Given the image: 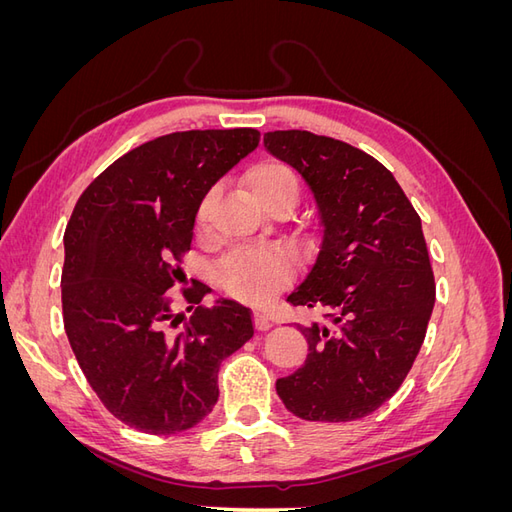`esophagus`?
<instances>
[{
	"label": "esophagus",
	"mask_w": 512,
	"mask_h": 512,
	"mask_svg": "<svg viewBox=\"0 0 512 512\" xmlns=\"http://www.w3.org/2000/svg\"><path fill=\"white\" fill-rule=\"evenodd\" d=\"M254 324H256V329H258V331H267V329H271V320H269L265 314H260V312H256V314H254Z\"/></svg>",
	"instance_id": "1"
}]
</instances>
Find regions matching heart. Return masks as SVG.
Listing matches in <instances>:
<instances>
[{"label":"heart","mask_w":512,"mask_h":512,"mask_svg":"<svg viewBox=\"0 0 512 512\" xmlns=\"http://www.w3.org/2000/svg\"><path fill=\"white\" fill-rule=\"evenodd\" d=\"M247 188L267 211L277 205L292 207L301 192L292 168L275 160L258 162L247 175ZM207 209L209 200L198 209L200 226L207 222ZM290 275L292 260L284 250H252L226 258L215 273V282L228 297L258 305L280 292L290 282Z\"/></svg>","instance_id":"heart-1"}]
</instances>
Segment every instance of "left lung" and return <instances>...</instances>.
I'll return each mask as SVG.
<instances>
[{
	"label": "left lung",
	"instance_id": "left-lung-1",
	"mask_svg": "<svg viewBox=\"0 0 512 512\" xmlns=\"http://www.w3.org/2000/svg\"><path fill=\"white\" fill-rule=\"evenodd\" d=\"M265 147L299 170L322 224L312 267L286 301L324 322L299 324L307 359L275 389L305 421H356L397 393L423 346L436 282L421 218L391 170L348 143L275 130Z\"/></svg>",
	"mask_w": 512,
	"mask_h": 512
}]
</instances>
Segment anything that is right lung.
I'll return each instance as SVG.
<instances>
[{"instance_id":"add662e5","label":"right lung","mask_w":512,"mask_h":512,"mask_svg":"<svg viewBox=\"0 0 512 512\" xmlns=\"http://www.w3.org/2000/svg\"><path fill=\"white\" fill-rule=\"evenodd\" d=\"M260 132H173L128 151L81 194L66 226L61 307L72 352L106 410L138 431L170 436L198 425L220 397L226 356L254 335L237 301L199 305L183 324L168 290L181 282L207 192ZM196 284L183 299L203 301Z\"/></svg>"}]
</instances>
